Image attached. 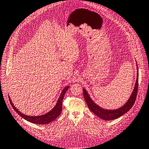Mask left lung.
<instances>
[{"instance_id":"1","label":"left lung","mask_w":149,"mask_h":149,"mask_svg":"<svg viewBox=\"0 0 149 149\" xmlns=\"http://www.w3.org/2000/svg\"><path fill=\"white\" fill-rule=\"evenodd\" d=\"M138 66V65H137ZM137 70H138V73H137V78L134 86V88L133 91L132 92V94L130 96L129 100L127 102L125 103L123 106L119 108L118 109L115 110H107L101 108V107L98 106L97 104L95 103L94 101L92 100L90 98L88 93L87 92L86 90L83 88V95L84 98L85 100L86 103H87L89 109L90 111H92L93 113L97 116L99 118H101L103 120L109 121V120H113V119H116L119 118V117L125 114V113L127 112L132 107L134 104L135 103V101L136 100L137 96V92H138V69L137 67Z\"/></svg>"}]
</instances>
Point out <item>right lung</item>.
<instances>
[{
  "label": "right lung",
  "mask_w": 149,
  "mask_h": 149,
  "mask_svg": "<svg viewBox=\"0 0 149 149\" xmlns=\"http://www.w3.org/2000/svg\"><path fill=\"white\" fill-rule=\"evenodd\" d=\"M70 86H66L65 88L63 90L62 92L59 96V99L57 101V103L55 104V106L53 108V109H52L50 111L47 112L45 114H43L41 116H27L25 115L24 113H22L19 110L17 109V108L14 106L13 104L12 101H11L10 97H9V100H10V104L12 106L13 109L15 110V112H17L19 116H21L22 118H24L26 120H27L29 122H31V123H36V124H39V125H45V124H48L50 122L53 121L55 120L58 116L61 114V112L62 111V106H63V100L64 98V96L66 92L68 90Z\"/></svg>",
  "instance_id": "1"
}]
</instances>
